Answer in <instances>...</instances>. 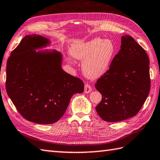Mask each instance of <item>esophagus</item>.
<instances>
[{"label": "esophagus", "instance_id": "esophagus-1", "mask_svg": "<svg viewBox=\"0 0 160 160\" xmlns=\"http://www.w3.org/2000/svg\"><path fill=\"white\" fill-rule=\"evenodd\" d=\"M91 91H92V87H91L89 84H86L85 85H84V93H89Z\"/></svg>", "mask_w": 160, "mask_h": 160}]
</instances>
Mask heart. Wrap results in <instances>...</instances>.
<instances>
[{"label": "heart", "instance_id": "heart-1", "mask_svg": "<svg viewBox=\"0 0 160 160\" xmlns=\"http://www.w3.org/2000/svg\"><path fill=\"white\" fill-rule=\"evenodd\" d=\"M69 52L73 58L84 60L82 69L87 78L97 79L109 69L116 47L111 40L98 37L87 42L71 44Z\"/></svg>", "mask_w": 160, "mask_h": 160}]
</instances>
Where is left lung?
Listing matches in <instances>:
<instances>
[{
    "mask_svg": "<svg viewBox=\"0 0 160 160\" xmlns=\"http://www.w3.org/2000/svg\"><path fill=\"white\" fill-rule=\"evenodd\" d=\"M95 87L102 96L96 110L104 121L127 120L141 109L151 88L149 59L132 37L122 36L120 50Z\"/></svg>",
    "mask_w": 160,
    "mask_h": 160,
    "instance_id": "left-lung-1",
    "label": "left lung"
}]
</instances>
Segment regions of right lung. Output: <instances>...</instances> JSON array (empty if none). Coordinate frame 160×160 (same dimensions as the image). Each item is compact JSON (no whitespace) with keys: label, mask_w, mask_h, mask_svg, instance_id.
<instances>
[{"label":"right lung","mask_w":160,"mask_h":160,"mask_svg":"<svg viewBox=\"0 0 160 160\" xmlns=\"http://www.w3.org/2000/svg\"><path fill=\"white\" fill-rule=\"evenodd\" d=\"M50 43L40 35L26 36L7 62L6 89L9 98L24 118L41 124L58 121L73 95L84 91L82 81L62 69L60 52L36 51Z\"/></svg>","instance_id":"add662e5"}]
</instances>
